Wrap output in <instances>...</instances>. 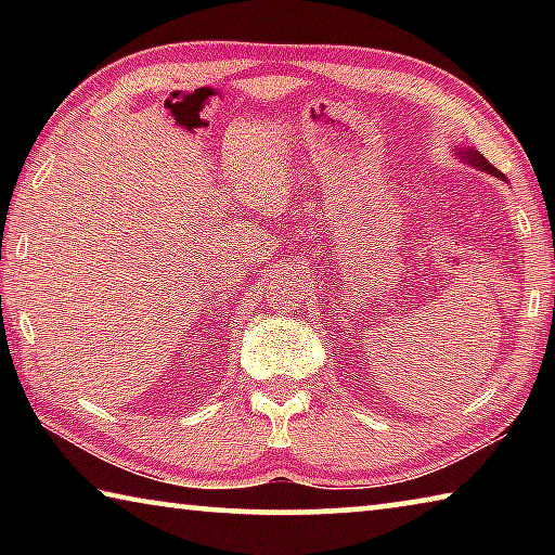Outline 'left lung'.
<instances>
[{"instance_id":"1","label":"left lung","mask_w":555,"mask_h":555,"mask_svg":"<svg viewBox=\"0 0 555 555\" xmlns=\"http://www.w3.org/2000/svg\"><path fill=\"white\" fill-rule=\"evenodd\" d=\"M460 158H463V162H467L469 166H475V168H482V171H487V173H492V176H496V178H504L502 176V171H496V168L487 162V158L482 156V154H477L475 149H460Z\"/></svg>"}]
</instances>
